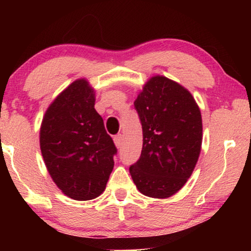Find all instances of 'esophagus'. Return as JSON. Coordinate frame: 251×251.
<instances>
[{"instance_id":"obj_1","label":"esophagus","mask_w":251,"mask_h":251,"mask_svg":"<svg viewBox=\"0 0 251 251\" xmlns=\"http://www.w3.org/2000/svg\"><path fill=\"white\" fill-rule=\"evenodd\" d=\"M122 138H123L122 135H116V136L114 137V138H113V140H114V144H115V146L118 147V149H119L120 146L122 145V140H123Z\"/></svg>"}]
</instances>
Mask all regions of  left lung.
<instances>
[{
    "mask_svg": "<svg viewBox=\"0 0 251 251\" xmlns=\"http://www.w3.org/2000/svg\"><path fill=\"white\" fill-rule=\"evenodd\" d=\"M133 104L143 128L142 154L129 168L133 183L146 197H173L200 156V108L187 89L162 75L151 77Z\"/></svg>",
    "mask_w": 251,
    "mask_h": 251,
    "instance_id": "obj_1",
    "label": "left lung"
}]
</instances>
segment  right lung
<instances>
[{
  "mask_svg": "<svg viewBox=\"0 0 251 251\" xmlns=\"http://www.w3.org/2000/svg\"><path fill=\"white\" fill-rule=\"evenodd\" d=\"M95 101V89L78 78L51 102L41 123L47 169L58 188L77 201L98 198L114 167L116 147Z\"/></svg>",
  "mask_w": 251,
  "mask_h": 251,
  "instance_id": "add662e5",
  "label": "right lung"
}]
</instances>
